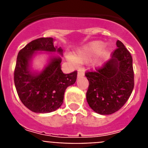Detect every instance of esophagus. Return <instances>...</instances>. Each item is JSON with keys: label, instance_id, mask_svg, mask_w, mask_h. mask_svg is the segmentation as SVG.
<instances>
[{"label": "esophagus", "instance_id": "esophagus-1", "mask_svg": "<svg viewBox=\"0 0 148 148\" xmlns=\"http://www.w3.org/2000/svg\"><path fill=\"white\" fill-rule=\"evenodd\" d=\"M84 75V73L82 70H78V77H82Z\"/></svg>", "mask_w": 148, "mask_h": 148}]
</instances>
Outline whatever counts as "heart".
<instances>
[{"label":"heart","mask_w":148,"mask_h":148,"mask_svg":"<svg viewBox=\"0 0 148 148\" xmlns=\"http://www.w3.org/2000/svg\"><path fill=\"white\" fill-rule=\"evenodd\" d=\"M104 47L105 43L104 41L95 40L78 49L74 56L68 55L66 58L73 64H76L77 62L82 63L90 61L99 54V58L95 61V64L101 65L107 61L110 56V49L108 47L104 48Z\"/></svg>","instance_id":"1"}]
</instances>
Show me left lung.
Returning a JSON list of instances; mask_svg holds the SVG:
<instances>
[{"instance_id": "8db88e82", "label": "left lung", "mask_w": 148, "mask_h": 148, "mask_svg": "<svg viewBox=\"0 0 148 148\" xmlns=\"http://www.w3.org/2000/svg\"><path fill=\"white\" fill-rule=\"evenodd\" d=\"M112 58L95 71L86 72L89 81L87 101L95 113L110 115L122 108L134 87L133 58L120 40Z\"/></svg>"}]
</instances>
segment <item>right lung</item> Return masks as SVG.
<instances>
[{
	"label": "right lung",
	"mask_w": 148,
	"mask_h": 148,
	"mask_svg": "<svg viewBox=\"0 0 148 148\" xmlns=\"http://www.w3.org/2000/svg\"><path fill=\"white\" fill-rule=\"evenodd\" d=\"M36 51L56 52L62 49L54 47L53 38H40L19 51L14 72V82L21 102L32 112L50 113L61 107L66 87L75 83L77 71L64 74L61 69V59L53 57L42 72L33 74L29 61Z\"/></svg>",
	"instance_id": "right-lung-1"
}]
</instances>
